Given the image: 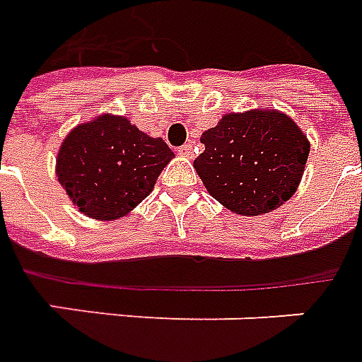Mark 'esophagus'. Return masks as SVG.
I'll return each instance as SVG.
<instances>
[{
    "mask_svg": "<svg viewBox=\"0 0 362 362\" xmlns=\"http://www.w3.org/2000/svg\"><path fill=\"white\" fill-rule=\"evenodd\" d=\"M179 154L181 156H187V158H192V143H187L179 148Z\"/></svg>",
    "mask_w": 362,
    "mask_h": 362,
    "instance_id": "34e87169",
    "label": "esophagus"
}]
</instances>
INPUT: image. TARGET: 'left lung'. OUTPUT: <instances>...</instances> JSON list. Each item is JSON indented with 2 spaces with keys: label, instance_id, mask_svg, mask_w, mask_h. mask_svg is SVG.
Returning <instances> with one entry per match:
<instances>
[{
  "label": "left lung",
  "instance_id": "obj_1",
  "mask_svg": "<svg viewBox=\"0 0 362 362\" xmlns=\"http://www.w3.org/2000/svg\"><path fill=\"white\" fill-rule=\"evenodd\" d=\"M194 170L206 191L238 216L281 208L303 177L309 139L288 114L252 108L225 114L202 133Z\"/></svg>",
  "mask_w": 362,
  "mask_h": 362
}]
</instances>
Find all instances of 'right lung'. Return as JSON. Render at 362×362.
<instances>
[{"mask_svg": "<svg viewBox=\"0 0 362 362\" xmlns=\"http://www.w3.org/2000/svg\"><path fill=\"white\" fill-rule=\"evenodd\" d=\"M175 154L126 116L99 114L78 124L57 152L55 173L83 216L114 221L137 208Z\"/></svg>", "mask_w": 362, "mask_h": 362, "instance_id": "right-lung-1", "label": "right lung"}]
</instances>
